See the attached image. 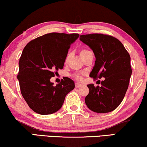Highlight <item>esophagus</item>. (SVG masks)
<instances>
[{
  "label": "esophagus",
  "mask_w": 147,
  "mask_h": 147,
  "mask_svg": "<svg viewBox=\"0 0 147 147\" xmlns=\"http://www.w3.org/2000/svg\"><path fill=\"white\" fill-rule=\"evenodd\" d=\"M82 86H83L82 84H80V83H75V87H76V88H79V87H81Z\"/></svg>",
  "instance_id": "obj_1"
}]
</instances>
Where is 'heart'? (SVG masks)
Returning a JSON list of instances; mask_svg holds the SVG:
<instances>
[{
	"label": "heart",
	"instance_id": "b5f03b06",
	"mask_svg": "<svg viewBox=\"0 0 147 147\" xmlns=\"http://www.w3.org/2000/svg\"><path fill=\"white\" fill-rule=\"evenodd\" d=\"M87 51H87V50L83 49V50H82V51H81V53H80V54L82 55V54H83V53H86ZM66 59H68V57H67V58H66ZM75 78L76 79L79 80V81H81V80L83 79V76L81 75H80V74H76V75H75Z\"/></svg>",
	"mask_w": 147,
	"mask_h": 147
}]
</instances>
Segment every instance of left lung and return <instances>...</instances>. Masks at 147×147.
<instances>
[{
  "label": "left lung",
  "instance_id": "obj_1",
  "mask_svg": "<svg viewBox=\"0 0 147 147\" xmlns=\"http://www.w3.org/2000/svg\"><path fill=\"white\" fill-rule=\"evenodd\" d=\"M79 39L90 47L96 57L90 77L105 78L101 87L87 85L90 92L85 102L95 113L111 112L120 105L127 90L132 73L129 54L117 38L109 35H81Z\"/></svg>",
  "mask_w": 147,
  "mask_h": 147
}]
</instances>
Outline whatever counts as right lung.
I'll return each instance as SVG.
<instances>
[{
  "mask_svg": "<svg viewBox=\"0 0 147 147\" xmlns=\"http://www.w3.org/2000/svg\"><path fill=\"white\" fill-rule=\"evenodd\" d=\"M79 36V34L49 33L31 40L24 47L18 79L22 96L35 113L57 112L66 95L75 88V83L68 77L55 86L50 79L64 67L70 45Z\"/></svg>",
  "mask_w": 147,
  "mask_h": 147,
  "instance_id": "right-lung-1",
  "label": "right lung"
}]
</instances>
